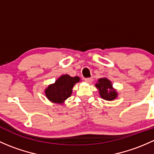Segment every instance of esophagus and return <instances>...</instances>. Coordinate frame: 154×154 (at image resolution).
<instances>
[{"mask_svg": "<svg viewBox=\"0 0 154 154\" xmlns=\"http://www.w3.org/2000/svg\"><path fill=\"white\" fill-rule=\"evenodd\" d=\"M92 80H93V79L91 78V77H88V78L85 79V81L88 83H91V82H92Z\"/></svg>", "mask_w": 154, "mask_h": 154, "instance_id": "obj_1", "label": "esophagus"}]
</instances>
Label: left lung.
<instances>
[{
	"instance_id": "left-lung-1",
	"label": "left lung",
	"mask_w": 154,
	"mask_h": 154,
	"mask_svg": "<svg viewBox=\"0 0 154 154\" xmlns=\"http://www.w3.org/2000/svg\"><path fill=\"white\" fill-rule=\"evenodd\" d=\"M95 86L99 90L100 96L104 100H112L117 97V91L112 88L111 81L107 78L104 77L99 79L98 82L95 84Z\"/></svg>"
}]
</instances>
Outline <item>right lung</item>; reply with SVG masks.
Here are the masks:
<instances>
[{
	"mask_svg": "<svg viewBox=\"0 0 154 154\" xmlns=\"http://www.w3.org/2000/svg\"><path fill=\"white\" fill-rule=\"evenodd\" d=\"M80 80L79 77H72L68 74L62 75L54 84L49 85L45 88L46 97L53 103L63 104L65 100L71 95L73 87Z\"/></svg>",
	"mask_w": 154,
	"mask_h": 154,
	"instance_id": "obj_1",
	"label": "right lung"
}]
</instances>
